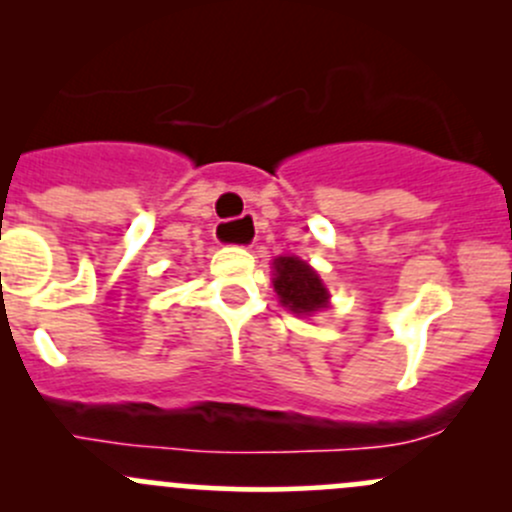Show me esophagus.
I'll list each match as a JSON object with an SVG mask.
<instances>
[{"mask_svg": "<svg viewBox=\"0 0 512 512\" xmlns=\"http://www.w3.org/2000/svg\"><path fill=\"white\" fill-rule=\"evenodd\" d=\"M245 218H247V215H245ZM225 227H232V225H227V223H220V225H218V237H220V232L225 230Z\"/></svg>", "mask_w": 512, "mask_h": 512, "instance_id": "34e87169", "label": "esophagus"}]
</instances>
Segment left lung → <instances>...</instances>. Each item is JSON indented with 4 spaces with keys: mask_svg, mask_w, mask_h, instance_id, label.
Here are the masks:
<instances>
[{
    "mask_svg": "<svg viewBox=\"0 0 512 512\" xmlns=\"http://www.w3.org/2000/svg\"><path fill=\"white\" fill-rule=\"evenodd\" d=\"M272 275H275L272 285H275L277 297L289 312L299 314V317H309V314L319 312L329 304V292L324 282L299 257H277L272 262Z\"/></svg>",
    "mask_w": 512,
    "mask_h": 512,
    "instance_id": "obj_1",
    "label": "left lung"
}]
</instances>
